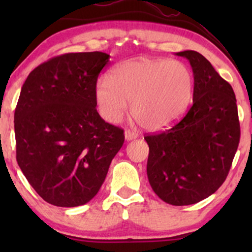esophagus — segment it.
Wrapping results in <instances>:
<instances>
[{"mask_svg": "<svg viewBox=\"0 0 252 252\" xmlns=\"http://www.w3.org/2000/svg\"><path fill=\"white\" fill-rule=\"evenodd\" d=\"M137 137V133L134 132V130H126L125 132V140L126 141H132Z\"/></svg>", "mask_w": 252, "mask_h": 252, "instance_id": "esophagus-1", "label": "esophagus"}]
</instances>
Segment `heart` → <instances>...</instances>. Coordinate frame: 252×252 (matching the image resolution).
Returning a JSON list of instances; mask_svg holds the SVG:
<instances>
[{"label":"heart","instance_id":"1","mask_svg":"<svg viewBox=\"0 0 252 252\" xmlns=\"http://www.w3.org/2000/svg\"><path fill=\"white\" fill-rule=\"evenodd\" d=\"M194 93V75L180 61L137 58L123 62L95 86L98 111L117 124L130 111L143 128L158 132L187 111Z\"/></svg>","mask_w":252,"mask_h":252}]
</instances>
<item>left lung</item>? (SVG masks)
<instances>
[{
    "instance_id": "obj_1",
    "label": "left lung",
    "mask_w": 252,
    "mask_h": 252,
    "mask_svg": "<svg viewBox=\"0 0 252 252\" xmlns=\"http://www.w3.org/2000/svg\"><path fill=\"white\" fill-rule=\"evenodd\" d=\"M175 55L190 63L192 105L177 125L144 140L151 188L164 202L179 206L209 197L223 184L239 147L240 123L232 86L211 63L194 50Z\"/></svg>"
}]
</instances>
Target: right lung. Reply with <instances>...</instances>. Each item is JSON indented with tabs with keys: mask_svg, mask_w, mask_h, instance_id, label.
Masks as SVG:
<instances>
[{
	"mask_svg": "<svg viewBox=\"0 0 252 252\" xmlns=\"http://www.w3.org/2000/svg\"><path fill=\"white\" fill-rule=\"evenodd\" d=\"M110 55L65 54L39 65L24 82L15 110L17 161L44 201L62 208L88 203L123 147L124 130L96 110L95 86Z\"/></svg>",
	"mask_w": 252,
	"mask_h": 252,
	"instance_id": "right-lung-1",
	"label": "right lung"
}]
</instances>
